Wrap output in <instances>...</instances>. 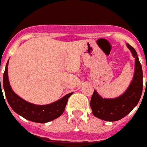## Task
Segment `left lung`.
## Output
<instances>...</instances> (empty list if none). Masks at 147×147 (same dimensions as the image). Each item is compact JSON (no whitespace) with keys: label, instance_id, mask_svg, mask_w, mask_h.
<instances>
[{"label":"left lung","instance_id":"obj_1","mask_svg":"<svg viewBox=\"0 0 147 147\" xmlns=\"http://www.w3.org/2000/svg\"><path fill=\"white\" fill-rule=\"evenodd\" d=\"M135 58V69L131 83L122 95L115 98H103L94 90L91 99L94 116L103 121H116L127 116L139 102L143 92V70L134 48L127 44Z\"/></svg>","mask_w":147,"mask_h":147}]
</instances>
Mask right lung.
I'll return each mask as SVG.
<instances>
[{
	"label": "right lung",
	"mask_w": 147,
	"mask_h": 147,
	"mask_svg": "<svg viewBox=\"0 0 147 147\" xmlns=\"http://www.w3.org/2000/svg\"><path fill=\"white\" fill-rule=\"evenodd\" d=\"M8 62L3 73V85L5 95L9 105L17 114L26 120L36 123H47L61 116L64 112L68 99L72 93L65 95L59 100L46 105H36L24 100L15 94L8 80ZM1 85V78H0ZM2 90L1 85V91Z\"/></svg>",
	"instance_id": "1"
}]
</instances>
